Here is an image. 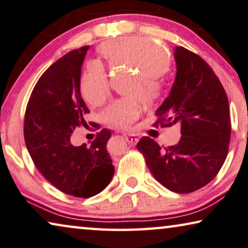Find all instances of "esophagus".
Instances as JSON below:
<instances>
[{"instance_id":"obj_1","label":"esophagus","mask_w":248,"mask_h":248,"mask_svg":"<svg viewBox=\"0 0 248 248\" xmlns=\"http://www.w3.org/2000/svg\"><path fill=\"white\" fill-rule=\"evenodd\" d=\"M125 140H126V142L129 144V145L134 146L139 142V137L133 135V134H128V135H125Z\"/></svg>"}]
</instances>
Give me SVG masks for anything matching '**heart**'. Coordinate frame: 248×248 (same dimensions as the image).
I'll return each mask as SVG.
<instances>
[{
	"instance_id": "heart-1",
	"label": "heart",
	"mask_w": 248,
	"mask_h": 248,
	"mask_svg": "<svg viewBox=\"0 0 248 248\" xmlns=\"http://www.w3.org/2000/svg\"><path fill=\"white\" fill-rule=\"evenodd\" d=\"M101 55L109 67H124L137 71L128 83L126 92L137 95L145 103L161 96L163 85L159 76L169 70L170 58L162 45L140 37H123L108 42L100 47ZM81 95L87 104L98 106L108 96V82L101 64L92 63L83 74L79 83ZM139 101L133 97L122 98L104 112V120L114 126L126 127L140 115Z\"/></svg>"
}]
</instances>
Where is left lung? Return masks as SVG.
Segmentation results:
<instances>
[{"mask_svg": "<svg viewBox=\"0 0 248 248\" xmlns=\"http://www.w3.org/2000/svg\"><path fill=\"white\" fill-rule=\"evenodd\" d=\"M176 76L170 95L155 112L156 124L181 126L176 145L162 150L144 136L137 150L154 178L175 193L186 194L208 184L225 162L231 117L225 90L211 66L195 53L174 48Z\"/></svg>", "mask_w": 248, "mask_h": 248, "instance_id": "8db88e82", "label": "left lung"}]
</instances>
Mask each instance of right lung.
Returning a JSON list of instances; mask_svg holds the SVG:
<instances>
[{"label": "right lung", "mask_w": 248, "mask_h": 248, "mask_svg": "<svg viewBox=\"0 0 248 248\" xmlns=\"http://www.w3.org/2000/svg\"><path fill=\"white\" fill-rule=\"evenodd\" d=\"M90 45L53 63L37 81L24 119V140L36 169L61 192L89 199L112 181L114 166L106 151L112 133L102 129L90 146L71 143L75 127L89 113L79 91L81 71Z\"/></svg>", "instance_id": "add662e5"}]
</instances>
